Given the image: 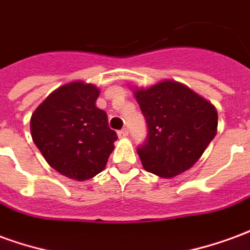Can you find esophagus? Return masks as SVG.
Returning a JSON list of instances; mask_svg holds the SVG:
<instances>
[{
	"mask_svg": "<svg viewBox=\"0 0 250 250\" xmlns=\"http://www.w3.org/2000/svg\"><path fill=\"white\" fill-rule=\"evenodd\" d=\"M127 135H128V130H127V128H123V130L118 131V136H119V138H125Z\"/></svg>",
	"mask_w": 250,
	"mask_h": 250,
	"instance_id": "esophagus-1",
	"label": "esophagus"
}]
</instances>
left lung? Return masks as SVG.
Segmentation results:
<instances>
[{"label":"left lung","instance_id":"8db88e82","mask_svg":"<svg viewBox=\"0 0 250 250\" xmlns=\"http://www.w3.org/2000/svg\"><path fill=\"white\" fill-rule=\"evenodd\" d=\"M135 99L148 128L138 147L145 170L163 178L188 170L217 134L214 105L173 80L135 89Z\"/></svg>","mask_w":250,"mask_h":250}]
</instances>
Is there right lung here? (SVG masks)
I'll list each match as a JSON object with an SVG mask.
<instances>
[{
    "mask_svg": "<svg viewBox=\"0 0 250 250\" xmlns=\"http://www.w3.org/2000/svg\"><path fill=\"white\" fill-rule=\"evenodd\" d=\"M99 93L92 84L68 83L32 115L35 145L49 166L68 178L85 181L103 171L118 139L107 114L96 107Z\"/></svg>",
    "mask_w": 250,
    "mask_h": 250,
    "instance_id": "add662e5",
    "label": "right lung"
}]
</instances>
